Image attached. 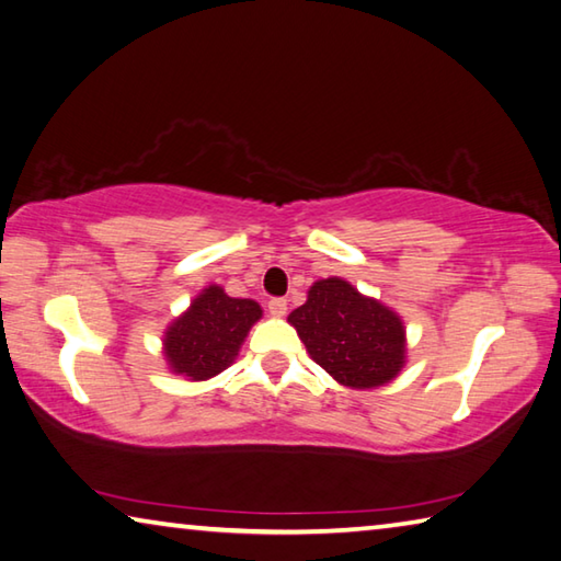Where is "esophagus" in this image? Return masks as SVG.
I'll return each instance as SVG.
<instances>
[{
  "instance_id": "1",
  "label": "esophagus",
  "mask_w": 561,
  "mask_h": 561,
  "mask_svg": "<svg viewBox=\"0 0 561 561\" xmlns=\"http://www.w3.org/2000/svg\"><path fill=\"white\" fill-rule=\"evenodd\" d=\"M267 309H270V313L274 316V319H282V316L287 313V299H272L267 304Z\"/></svg>"
}]
</instances>
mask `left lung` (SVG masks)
I'll use <instances>...</instances> for the list:
<instances>
[{
  "label": "left lung",
  "mask_w": 561,
  "mask_h": 561,
  "mask_svg": "<svg viewBox=\"0 0 561 561\" xmlns=\"http://www.w3.org/2000/svg\"><path fill=\"white\" fill-rule=\"evenodd\" d=\"M289 323L313 363L351 390L392 382L407 363L402 316L341 277L313 282Z\"/></svg>",
  "instance_id": "obj_1"
}]
</instances>
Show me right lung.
Listing matches in <instances>:
<instances>
[{
    "mask_svg": "<svg viewBox=\"0 0 561 561\" xmlns=\"http://www.w3.org/2000/svg\"><path fill=\"white\" fill-rule=\"evenodd\" d=\"M262 307L252 299L228 297L218 284H208L191 307L164 331V360L183 380L203 382L236 363Z\"/></svg>",
    "mask_w": 561,
    "mask_h": 561,
    "instance_id": "1",
    "label": "right lung"
}]
</instances>
